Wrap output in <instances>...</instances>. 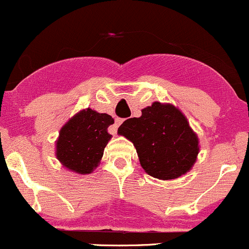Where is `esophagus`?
<instances>
[{"mask_svg": "<svg viewBox=\"0 0 249 249\" xmlns=\"http://www.w3.org/2000/svg\"><path fill=\"white\" fill-rule=\"evenodd\" d=\"M122 123H123V119H122V118H116V119H115V125H113L112 133H116V132H117V128L119 127V125H121Z\"/></svg>", "mask_w": 249, "mask_h": 249, "instance_id": "1", "label": "esophagus"}]
</instances>
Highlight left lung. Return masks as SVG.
I'll list each match as a JSON object with an SVG mask.
<instances>
[{
	"label": "left lung",
	"mask_w": 249,
	"mask_h": 249,
	"mask_svg": "<svg viewBox=\"0 0 249 249\" xmlns=\"http://www.w3.org/2000/svg\"><path fill=\"white\" fill-rule=\"evenodd\" d=\"M118 131L132 142L142 167L153 178H179L190 172L198 158V136L184 113L168 103H152L139 118L126 119Z\"/></svg>",
	"instance_id": "1"
}]
</instances>
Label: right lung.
Returning a JSON list of instances; mask_svg holds the SVG:
<instances>
[{"label":"right lung","instance_id":"1","mask_svg":"<svg viewBox=\"0 0 249 249\" xmlns=\"http://www.w3.org/2000/svg\"><path fill=\"white\" fill-rule=\"evenodd\" d=\"M115 121L107 113L83 108L63 125L56 141V158L71 172L89 174L96 170L110 142L107 127Z\"/></svg>","mask_w":249,"mask_h":249}]
</instances>
